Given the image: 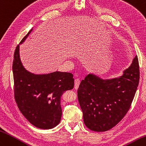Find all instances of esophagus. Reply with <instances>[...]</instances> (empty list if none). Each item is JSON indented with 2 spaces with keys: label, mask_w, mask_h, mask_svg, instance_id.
<instances>
[{
  "label": "esophagus",
  "mask_w": 146,
  "mask_h": 146,
  "mask_svg": "<svg viewBox=\"0 0 146 146\" xmlns=\"http://www.w3.org/2000/svg\"><path fill=\"white\" fill-rule=\"evenodd\" d=\"M80 82V81L79 79H77L75 80V81H74V88H75V89H77L79 88Z\"/></svg>",
  "instance_id": "esophagus-1"
}]
</instances>
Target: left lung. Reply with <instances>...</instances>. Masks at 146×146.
I'll return each mask as SVG.
<instances>
[{"mask_svg":"<svg viewBox=\"0 0 146 146\" xmlns=\"http://www.w3.org/2000/svg\"><path fill=\"white\" fill-rule=\"evenodd\" d=\"M139 82L137 56L119 77L103 79L94 74H88L77 90L87 127L96 132H104L117 125L130 108Z\"/></svg>","mask_w":146,"mask_h":146,"instance_id":"8db88e82","label":"left lung"}]
</instances>
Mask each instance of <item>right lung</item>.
I'll list each match as a JSON object with an SVG mask.
<instances>
[{"label":"right lung","instance_id":"obj_1","mask_svg":"<svg viewBox=\"0 0 146 146\" xmlns=\"http://www.w3.org/2000/svg\"><path fill=\"white\" fill-rule=\"evenodd\" d=\"M32 31V29L19 45ZM19 45L15 50L12 65L16 103L22 114L35 127L52 129L60 122L61 96L65 91L74 88L73 75L59 71L47 74L29 72L21 62Z\"/></svg>","mask_w":146,"mask_h":146}]
</instances>
